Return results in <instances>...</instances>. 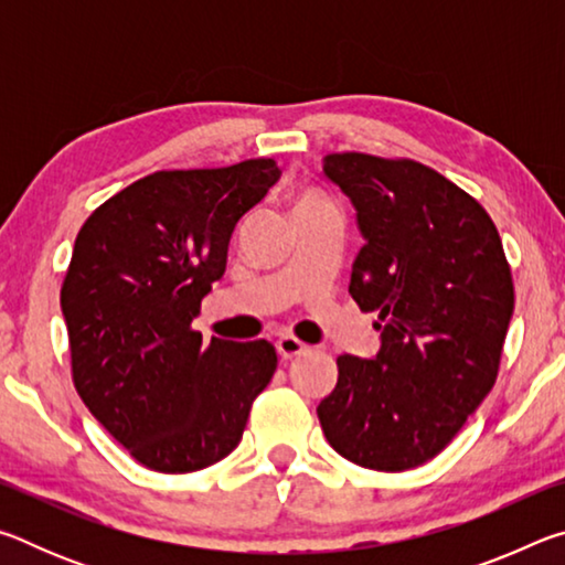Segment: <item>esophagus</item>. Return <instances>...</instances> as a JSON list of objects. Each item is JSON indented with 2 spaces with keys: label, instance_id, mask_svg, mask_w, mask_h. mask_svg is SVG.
<instances>
[{
  "label": "esophagus",
  "instance_id": "esophagus-1",
  "mask_svg": "<svg viewBox=\"0 0 565 565\" xmlns=\"http://www.w3.org/2000/svg\"><path fill=\"white\" fill-rule=\"evenodd\" d=\"M276 351H279L281 359H294V356H301V353L309 351V347L301 339L291 337V333H286L279 341H276Z\"/></svg>",
  "mask_w": 565,
  "mask_h": 565
}]
</instances>
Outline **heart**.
Returning <instances> with one entry per match:
<instances>
[{
    "instance_id": "b5f03b06",
    "label": "heart",
    "mask_w": 565,
    "mask_h": 565,
    "mask_svg": "<svg viewBox=\"0 0 565 565\" xmlns=\"http://www.w3.org/2000/svg\"><path fill=\"white\" fill-rule=\"evenodd\" d=\"M319 204H329L327 199H323L321 194H317V191H299V194H294V209H303V206H319Z\"/></svg>"
}]
</instances>
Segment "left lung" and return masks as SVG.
<instances>
[{
  "instance_id": "obj_1",
  "label": "left lung",
  "mask_w": 565,
  "mask_h": 565,
  "mask_svg": "<svg viewBox=\"0 0 565 565\" xmlns=\"http://www.w3.org/2000/svg\"><path fill=\"white\" fill-rule=\"evenodd\" d=\"M366 244L349 294L376 311V359L343 353L317 414L333 451L374 471L441 454L495 384L513 313L499 228L451 179L414 159L323 157Z\"/></svg>"
}]
</instances>
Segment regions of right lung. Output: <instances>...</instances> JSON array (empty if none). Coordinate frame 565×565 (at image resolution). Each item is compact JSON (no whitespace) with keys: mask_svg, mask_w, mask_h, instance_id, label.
I'll return each mask as SVG.
<instances>
[{"mask_svg":"<svg viewBox=\"0 0 565 565\" xmlns=\"http://www.w3.org/2000/svg\"><path fill=\"white\" fill-rule=\"evenodd\" d=\"M279 177L264 157L154 171L94 209L76 234L60 296L74 388L151 471L222 461L274 376V343H204L191 321L222 279L238 218Z\"/></svg>","mask_w":565,"mask_h":565,"instance_id":"right-lung-1","label":"right lung"}]
</instances>
